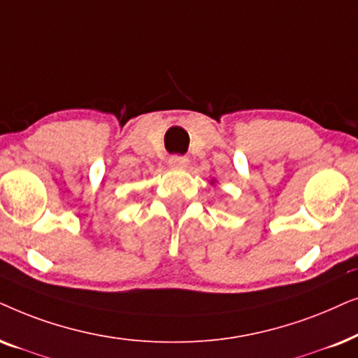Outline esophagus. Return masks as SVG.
I'll return each mask as SVG.
<instances>
[{
    "label": "esophagus",
    "mask_w": 358,
    "mask_h": 358,
    "mask_svg": "<svg viewBox=\"0 0 358 358\" xmlns=\"http://www.w3.org/2000/svg\"><path fill=\"white\" fill-rule=\"evenodd\" d=\"M169 164H170L171 169L185 170L188 166L189 160H188V157H185V155H173V157H170Z\"/></svg>",
    "instance_id": "esophagus-1"
}]
</instances>
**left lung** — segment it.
I'll return each mask as SVG.
<instances>
[{"mask_svg": "<svg viewBox=\"0 0 358 358\" xmlns=\"http://www.w3.org/2000/svg\"><path fill=\"white\" fill-rule=\"evenodd\" d=\"M211 185H216V180H214V178H213V180H211Z\"/></svg>", "mask_w": 358, "mask_h": 358, "instance_id": "8db88e82", "label": "left lung"}]
</instances>
